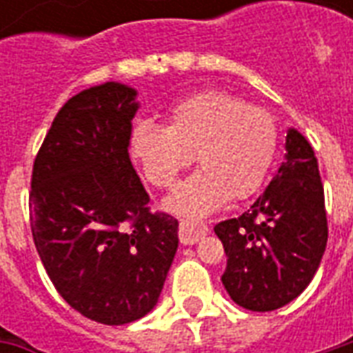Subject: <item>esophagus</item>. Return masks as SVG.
I'll return each instance as SVG.
<instances>
[{
  "label": "esophagus",
  "instance_id": "obj_1",
  "mask_svg": "<svg viewBox=\"0 0 353 353\" xmlns=\"http://www.w3.org/2000/svg\"><path fill=\"white\" fill-rule=\"evenodd\" d=\"M208 234L206 227L202 225H194L191 221H181L179 223V240L183 245H192L196 244L199 240Z\"/></svg>",
  "mask_w": 353,
  "mask_h": 353
}]
</instances>
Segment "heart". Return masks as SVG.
<instances>
[{"instance_id":"1","label":"heart","mask_w":353,"mask_h":353,"mask_svg":"<svg viewBox=\"0 0 353 353\" xmlns=\"http://www.w3.org/2000/svg\"><path fill=\"white\" fill-rule=\"evenodd\" d=\"M280 132L266 109L232 94L206 90L172 108L168 126L139 121L130 134V157L149 183L168 189L194 161L200 170L166 200L170 212L202 217L229 199L259 189L278 153Z\"/></svg>"}]
</instances>
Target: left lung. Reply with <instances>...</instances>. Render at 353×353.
<instances>
[{"mask_svg": "<svg viewBox=\"0 0 353 353\" xmlns=\"http://www.w3.org/2000/svg\"><path fill=\"white\" fill-rule=\"evenodd\" d=\"M227 268L221 281L245 310L270 312L308 288L327 245L323 185L314 149L296 128L280 168L244 214L217 223Z\"/></svg>", "mask_w": 353, "mask_h": 353, "instance_id": "obj_1", "label": "left lung"}]
</instances>
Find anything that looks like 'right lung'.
I'll list each match as a JSON object with an SVG mask.
<instances>
[{
  "mask_svg": "<svg viewBox=\"0 0 353 353\" xmlns=\"http://www.w3.org/2000/svg\"><path fill=\"white\" fill-rule=\"evenodd\" d=\"M136 88L109 81L65 101L35 157L30 223L45 270L85 318L124 325L159 303L177 219L149 214L132 166Z\"/></svg>",
  "mask_w": 353,
  "mask_h": 353,
  "instance_id": "add662e5",
  "label": "right lung"
}]
</instances>
